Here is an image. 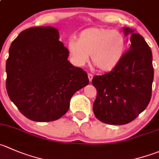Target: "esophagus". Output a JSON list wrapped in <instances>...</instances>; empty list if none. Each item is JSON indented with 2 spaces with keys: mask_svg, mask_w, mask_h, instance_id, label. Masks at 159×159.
Returning <instances> with one entry per match:
<instances>
[{
  "mask_svg": "<svg viewBox=\"0 0 159 159\" xmlns=\"http://www.w3.org/2000/svg\"><path fill=\"white\" fill-rule=\"evenodd\" d=\"M88 77H89V81H92V78H93V75L91 73H89L88 74Z\"/></svg>",
  "mask_w": 159,
  "mask_h": 159,
  "instance_id": "1",
  "label": "esophagus"
}]
</instances>
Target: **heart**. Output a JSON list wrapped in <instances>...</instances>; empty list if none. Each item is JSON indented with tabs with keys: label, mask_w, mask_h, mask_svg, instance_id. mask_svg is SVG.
Wrapping results in <instances>:
<instances>
[{
	"label": "heart",
	"mask_w": 159,
	"mask_h": 159,
	"mask_svg": "<svg viewBox=\"0 0 159 159\" xmlns=\"http://www.w3.org/2000/svg\"><path fill=\"white\" fill-rule=\"evenodd\" d=\"M125 47V37L120 32L104 27L84 29L79 34L78 40L71 38L67 43L75 65L84 66L90 54L92 62L102 71L112 70L120 63Z\"/></svg>",
	"instance_id": "heart-1"
}]
</instances>
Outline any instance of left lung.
Instances as JSON below:
<instances>
[{
  "label": "left lung",
  "mask_w": 159,
  "mask_h": 159,
  "mask_svg": "<svg viewBox=\"0 0 159 159\" xmlns=\"http://www.w3.org/2000/svg\"><path fill=\"white\" fill-rule=\"evenodd\" d=\"M130 34V49L112 70L95 75L97 90L93 112L101 122L124 125L133 121L147 108L152 98L154 68L152 50L142 35L124 28Z\"/></svg>",
  "instance_id": "left-lung-1"
}]
</instances>
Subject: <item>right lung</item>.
Instances as JSON below:
<instances>
[{
    "label": "right lung",
    "instance_id": "obj_1",
    "mask_svg": "<svg viewBox=\"0 0 159 159\" xmlns=\"http://www.w3.org/2000/svg\"><path fill=\"white\" fill-rule=\"evenodd\" d=\"M69 51L50 26L22 31L11 44L6 89L31 120H57L67 112L72 95L89 84L88 75L68 61Z\"/></svg>",
    "mask_w": 159,
    "mask_h": 159
}]
</instances>
